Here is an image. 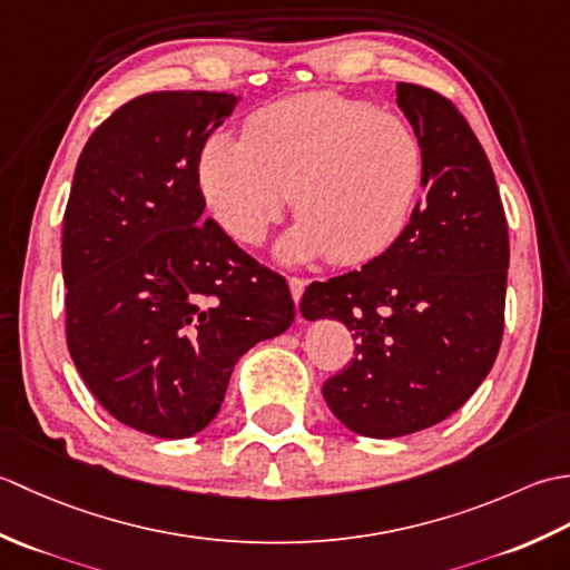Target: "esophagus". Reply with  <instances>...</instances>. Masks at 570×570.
Wrapping results in <instances>:
<instances>
[{"mask_svg": "<svg viewBox=\"0 0 570 570\" xmlns=\"http://www.w3.org/2000/svg\"><path fill=\"white\" fill-rule=\"evenodd\" d=\"M288 288H292L294 304L298 306V304H301V296H304V292H306V278H298V276H292V278H288Z\"/></svg>", "mask_w": 570, "mask_h": 570, "instance_id": "obj_1", "label": "esophagus"}]
</instances>
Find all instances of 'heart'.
Here are the masks:
<instances>
[{
    "label": "heart",
    "mask_w": 570,
    "mask_h": 570,
    "mask_svg": "<svg viewBox=\"0 0 570 570\" xmlns=\"http://www.w3.org/2000/svg\"><path fill=\"white\" fill-rule=\"evenodd\" d=\"M423 174V144L402 117L337 92L262 107L242 139L215 135L198 159L205 203L242 245L262 242L292 196L298 223L276 247L286 262L374 259L404 233Z\"/></svg>",
    "instance_id": "heart-1"
}]
</instances>
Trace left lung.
Instances as JSON below:
<instances>
[{
  "label": "left lung",
  "mask_w": 570,
  "mask_h": 570,
  "mask_svg": "<svg viewBox=\"0 0 570 570\" xmlns=\"http://www.w3.org/2000/svg\"><path fill=\"white\" fill-rule=\"evenodd\" d=\"M396 105L426 154L423 200L390 249L301 298L306 321L353 331L355 360L323 399L370 439L423 431L468 402L498 357L510 269L500 190L465 117L411 82L396 85Z\"/></svg>",
  "instance_id": "1"
}]
</instances>
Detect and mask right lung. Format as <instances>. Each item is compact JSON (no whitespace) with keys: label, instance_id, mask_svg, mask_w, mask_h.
<instances>
[{"label":"right lung","instance_id":"right-lung-1","mask_svg":"<svg viewBox=\"0 0 570 570\" xmlns=\"http://www.w3.org/2000/svg\"><path fill=\"white\" fill-rule=\"evenodd\" d=\"M233 92L139 95L92 131L63 217L66 335L125 426L188 439L217 416L235 362L294 323L284 276L203 220L198 159Z\"/></svg>","mask_w":570,"mask_h":570}]
</instances>
